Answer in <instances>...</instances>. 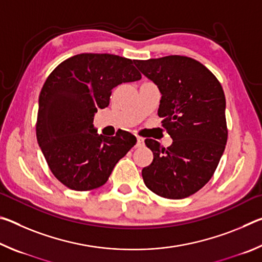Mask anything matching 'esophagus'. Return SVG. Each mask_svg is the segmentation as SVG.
<instances>
[{
  "instance_id": "esophagus-1",
  "label": "esophagus",
  "mask_w": 262,
  "mask_h": 262,
  "mask_svg": "<svg viewBox=\"0 0 262 262\" xmlns=\"http://www.w3.org/2000/svg\"><path fill=\"white\" fill-rule=\"evenodd\" d=\"M143 143H144V140L142 139V137H140V136H137V142H136V147H142V145H143Z\"/></svg>"
}]
</instances>
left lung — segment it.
Masks as SVG:
<instances>
[{"label":"left lung","mask_w":262,"mask_h":262,"mask_svg":"<svg viewBox=\"0 0 262 262\" xmlns=\"http://www.w3.org/2000/svg\"><path fill=\"white\" fill-rule=\"evenodd\" d=\"M162 94L158 117L172 137L164 148L145 139L152 163L142 170L144 184L159 196L185 199L214 174L228 141L225 96L216 76L188 56L135 60Z\"/></svg>","instance_id":"obj_1"}]
</instances>
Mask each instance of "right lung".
<instances>
[{"instance_id":"1","label":"right lung","mask_w":262,"mask_h":262,"mask_svg":"<svg viewBox=\"0 0 262 262\" xmlns=\"http://www.w3.org/2000/svg\"><path fill=\"white\" fill-rule=\"evenodd\" d=\"M133 60L114 54L82 53L57 66L39 95L37 141L48 167L61 184L91 190L108 180L113 168L136 144L121 132L97 134L94 115L107 107L112 89L141 78Z\"/></svg>"}]
</instances>
